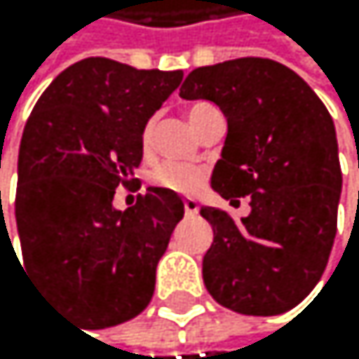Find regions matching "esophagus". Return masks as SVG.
<instances>
[{"label": "esophagus", "mask_w": 359, "mask_h": 359, "mask_svg": "<svg viewBox=\"0 0 359 359\" xmlns=\"http://www.w3.org/2000/svg\"><path fill=\"white\" fill-rule=\"evenodd\" d=\"M183 206H185V213H187L189 217L198 215V211H200V204H198L196 200H191V198H187V200L183 202Z\"/></svg>", "instance_id": "1"}]
</instances>
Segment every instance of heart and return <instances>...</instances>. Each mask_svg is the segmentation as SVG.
Wrapping results in <instances>:
<instances>
[{
    "label": "heart",
    "mask_w": 359,
    "mask_h": 359,
    "mask_svg": "<svg viewBox=\"0 0 359 359\" xmlns=\"http://www.w3.org/2000/svg\"><path fill=\"white\" fill-rule=\"evenodd\" d=\"M209 107L206 103H196L187 109V118L189 122L196 120V116L204 109ZM153 146V122H148V125L142 129V148L150 150ZM150 181L153 185L161 187V189H168L172 194H178V196H191L196 191L202 189V185L206 183V170L200 168V165H191V163H163L159 165L153 176H150Z\"/></svg>",
    "instance_id": "b5f03b06"
}]
</instances>
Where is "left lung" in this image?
Segmentation results:
<instances>
[{"label":"left lung","instance_id":"1","mask_svg":"<svg viewBox=\"0 0 359 359\" xmlns=\"http://www.w3.org/2000/svg\"><path fill=\"white\" fill-rule=\"evenodd\" d=\"M228 120L211 187L252 211L234 222L202 206L213 243L202 258L206 291L239 314L271 316L304 302L321 280L336 237L342 174L334 120L291 68L265 57L200 66L181 86Z\"/></svg>","mask_w":359,"mask_h":359}]
</instances>
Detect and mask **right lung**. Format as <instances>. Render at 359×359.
<instances>
[{"label":"right lung","mask_w":359,"mask_h":359,"mask_svg":"<svg viewBox=\"0 0 359 359\" xmlns=\"http://www.w3.org/2000/svg\"><path fill=\"white\" fill-rule=\"evenodd\" d=\"M181 79L183 71L88 57L51 81L25 125L15 202L25 269L92 330L150 304L157 263L183 219V200L161 187L114 209L116 187L137 183L142 129Z\"/></svg>","instance_id":"right-lung-1"}]
</instances>
